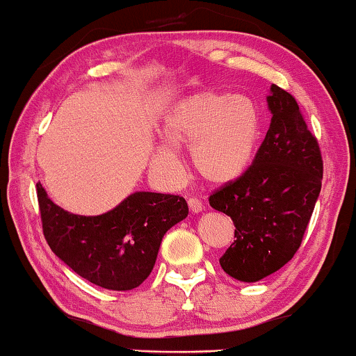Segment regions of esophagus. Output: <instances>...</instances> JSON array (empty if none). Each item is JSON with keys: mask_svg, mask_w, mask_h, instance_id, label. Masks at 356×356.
<instances>
[{"mask_svg": "<svg viewBox=\"0 0 356 356\" xmlns=\"http://www.w3.org/2000/svg\"><path fill=\"white\" fill-rule=\"evenodd\" d=\"M188 206H189V211H191L193 213H199V212H202V209H204V206H202V202L199 201V199H196V197H191L188 201Z\"/></svg>", "mask_w": 356, "mask_h": 356, "instance_id": "1", "label": "esophagus"}]
</instances>
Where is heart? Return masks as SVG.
<instances>
[{"label": "heart", "mask_w": 356, "mask_h": 356, "mask_svg": "<svg viewBox=\"0 0 356 356\" xmlns=\"http://www.w3.org/2000/svg\"><path fill=\"white\" fill-rule=\"evenodd\" d=\"M262 110L254 99L225 90H199L178 100L165 116L162 133L175 149H191V162L206 183L227 184L250 167L262 136ZM168 145H159L154 163L178 179L181 163Z\"/></svg>", "instance_id": "b5f03b06"}]
</instances>
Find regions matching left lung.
<instances>
[{
  "label": "left lung",
  "instance_id": "1",
  "mask_svg": "<svg viewBox=\"0 0 356 356\" xmlns=\"http://www.w3.org/2000/svg\"><path fill=\"white\" fill-rule=\"evenodd\" d=\"M270 126L252 165L209 197L235 223V238L220 257L233 279L257 282L298 251L323 183V157L295 97L270 86Z\"/></svg>",
  "mask_w": 356,
  "mask_h": 356
}]
</instances>
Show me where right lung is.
Instances as JSON below:
<instances>
[{
    "label": "right lung",
    "mask_w": 356,
    "mask_h": 356,
    "mask_svg": "<svg viewBox=\"0 0 356 356\" xmlns=\"http://www.w3.org/2000/svg\"><path fill=\"white\" fill-rule=\"evenodd\" d=\"M43 235L77 275L106 290H133L147 279L165 233L188 217L181 196L138 191L106 213L76 216L37 183Z\"/></svg>",
    "instance_id": "obj_1"
}]
</instances>
